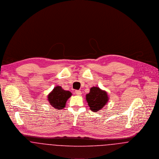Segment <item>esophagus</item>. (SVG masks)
<instances>
[{
  "label": "esophagus",
  "mask_w": 159,
  "mask_h": 159,
  "mask_svg": "<svg viewBox=\"0 0 159 159\" xmlns=\"http://www.w3.org/2000/svg\"><path fill=\"white\" fill-rule=\"evenodd\" d=\"M75 93L77 95H81V92L80 91H75Z\"/></svg>",
  "instance_id": "esophagus-1"
}]
</instances>
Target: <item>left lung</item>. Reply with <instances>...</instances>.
<instances>
[{
	"instance_id": "obj_1",
	"label": "left lung",
	"mask_w": 159,
	"mask_h": 159,
	"mask_svg": "<svg viewBox=\"0 0 159 159\" xmlns=\"http://www.w3.org/2000/svg\"><path fill=\"white\" fill-rule=\"evenodd\" d=\"M86 101L92 111L97 112L107 103L108 97L107 92L98 87H92L89 93L86 94Z\"/></svg>"
}]
</instances>
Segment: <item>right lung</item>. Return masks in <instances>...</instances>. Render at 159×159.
<instances>
[{
  "mask_svg": "<svg viewBox=\"0 0 159 159\" xmlns=\"http://www.w3.org/2000/svg\"><path fill=\"white\" fill-rule=\"evenodd\" d=\"M70 91L64 90L61 86H56L48 96V100L51 106L57 110L65 108L67 100L71 96Z\"/></svg>",
  "mask_w": 159,
  "mask_h": 159,
  "instance_id": "add662e5",
  "label": "right lung"
}]
</instances>
